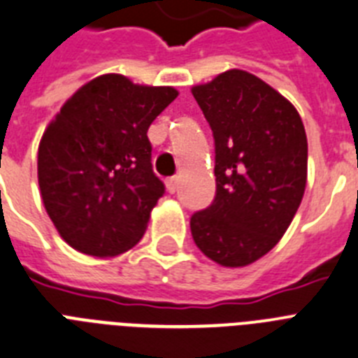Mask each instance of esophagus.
Wrapping results in <instances>:
<instances>
[{
    "label": "esophagus",
    "mask_w": 358,
    "mask_h": 358,
    "mask_svg": "<svg viewBox=\"0 0 358 358\" xmlns=\"http://www.w3.org/2000/svg\"><path fill=\"white\" fill-rule=\"evenodd\" d=\"M177 181H179L177 177H168L166 179V190L170 192V194H173V192L177 190Z\"/></svg>",
    "instance_id": "esophagus-1"
}]
</instances>
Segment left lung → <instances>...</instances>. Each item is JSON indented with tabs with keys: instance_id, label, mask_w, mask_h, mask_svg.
Instances as JSON below:
<instances>
[{
	"instance_id": "obj_1",
	"label": "left lung",
	"mask_w": 358,
	"mask_h": 358,
	"mask_svg": "<svg viewBox=\"0 0 358 358\" xmlns=\"http://www.w3.org/2000/svg\"><path fill=\"white\" fill-rule=\"evenodd\" d=\"M215 141V199L192 237L226 268L248 266L288 230L304 195L308 139L295 106L257 76L228 70L192 88Z\"/></svg>"
}]
</instances>
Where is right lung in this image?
<instances>
[{
	"label": "right lung",
	"mask_w": 358,
	"mask_h": 358,
	"mask_svg": "<svg viewBox=\"0 0 358 358\" xmlns=\"http://www.w3.org/2000/svg\"><path fill=\"white\" fill-rule=\"evenodd\" d=\"M176 97L172 87L105 74L79 88L48 124L38 150L39 190L72 248L114 257L141 241L164 194L146 132Z\"/></svg>",
	"instance_id": "obj_1"
}]
</instances>
